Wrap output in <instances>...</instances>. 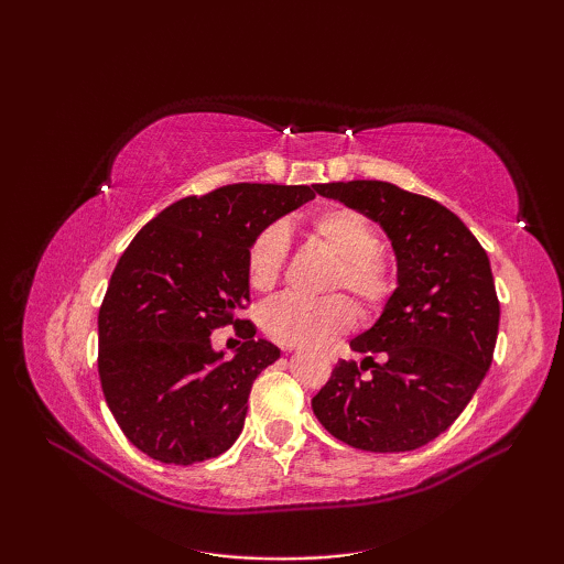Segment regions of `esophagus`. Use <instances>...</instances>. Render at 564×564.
I'll return each instance as SVG.
<instances>
[{
    "label": "esophagus",
    "instance_id": "obj_1",
    "mask_svg": "<svg viewBox=\"0 0 564 564\" xmlns=\"http://www.w3.org/2000/svg\"><path fill=\"white\" fill-rule=\"evenodd\" d=\"M283 351H285V354H291V351H293V346H283Z\"/></svg>",
    "mask_w": 564,
    "mask_h": 564
}]
</instances>
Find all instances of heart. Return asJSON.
<instances>
[{
	"instance_id": "obj_1",
	"label": "heart",
	"mask_w": 564,
	"mask_h": 564,
	"mask_svg": "<svg viewBox=\"0 0 564 564\" xmlns=\"http://www.w3.org/2000/svg\"><path fill=\"white\" fill-rule=\"evenodd\" d=\"M310 237L337 257L329 291L346 289L364 315H373L388 303L394 281L388 261L380 257L376 225L354 208H327L307 225ZM289 239L279 225H271L251 239L247 251V281L254 291H271L279 283ZM356 319L354 305L341 295L325 301L275 297L261 310V327L285 346H319L346 332Z\"/></svg>"
}]
</instances>
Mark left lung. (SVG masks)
<instances>
[{"instance_id": "left-lung-1", "label": "left lung", "mask_w": 564, "mask_h": 564, "mask_svg": "<svg viewBox=\"0 0 564 564\" xmlns=\"http://www.w3.org/2000/svg\"><path fill=\"white\" fill-rule=\"evenodd\" d=\"M315 191L386 230L398 289L376 325L351 339V349L366 356L361 368L334 366L313 412L354 448H422L460 416L492 366L499 301L487 251L446 206L394 184L361 178L315 184ZM364 367L371 368L368 379Z\"/></svg>"}]
</instances>
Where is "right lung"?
Masks as SVG:
<instances>
[{"label":"right lung","mask_w":564,"mask_h":564,"mask_svg":"<svg viewBox=\"0 0 564 564\" xmlns=\"http://www.w3.org/2000/svg\"><path fill=\"white\" fill-rule=\"evenodd\" d=\"M315 198V186L230 184L150 220L118 259L99 310V378L128 441L150 458L194 465L225 453L245 426L251 382L281 356L254 339L251 239ZM235 324L246 341L223 359L209 334Z\"/></svg>","instance_id":"right-lung-1"}]
</instances>
